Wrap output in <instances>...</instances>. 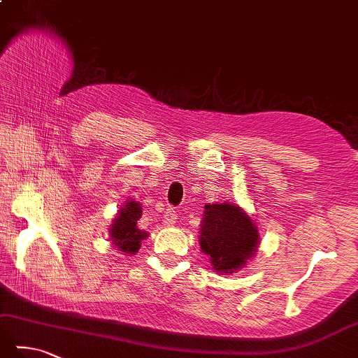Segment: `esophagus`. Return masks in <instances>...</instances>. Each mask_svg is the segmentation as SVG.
Returning <instances> with one entry per match:
<instances>
[{
  "label": "esophagus",
  "instance_id": "34e87169",
  "mask_svg": "<svg viewBox=\"0 0 358 358\" xmlns=\"http://www.w3.org/2000/svg\"><path fill=\"white\" fill-rule=\"evenodd\" d=\"M178 221V215L174 212V208H168L164 215V224L166 226H174Z\"/></svg>",
  "mask_w": 358,
  "mask_h": 358
}]
</instances>
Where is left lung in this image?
<instances>
[{"mask_svg": "<svg viewBox=\"0 0 358 358\" xmlns=\"http://www.w3.org/2000/svg\"><path fill=\"white\" fill-rule=\"evenodd\" d=\"M198 240L213 271L227 275L245 268L257 254L260 234L245 208L222 201L204 206Z\"/></svg>", "mask_w": 358, "mask_h": 358, "instance_id": "left-lung-1", "label": "left lung"}]
</instances>
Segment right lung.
I'll return each instance as SVG.
<instances>
[{"label": "right lung", "instance_id": "obj_1", "mask_svg": "<svg viewBox=\"0 0 358 358\" xmlns=\"http://www.w3.org/2000/svg\"><path fill=\"white\" fill-rule=\"evenodd\" d=\"M141 204L134 199H126L124 206L120 207L117 217L112 220L109 227L112 245L118 248V251L126 254H137L141 241L146 240L148 232L141 231L137 221L141 218Z\"/></svg>", "mask_w": 358, "mask_h": 358}]
</instances>
